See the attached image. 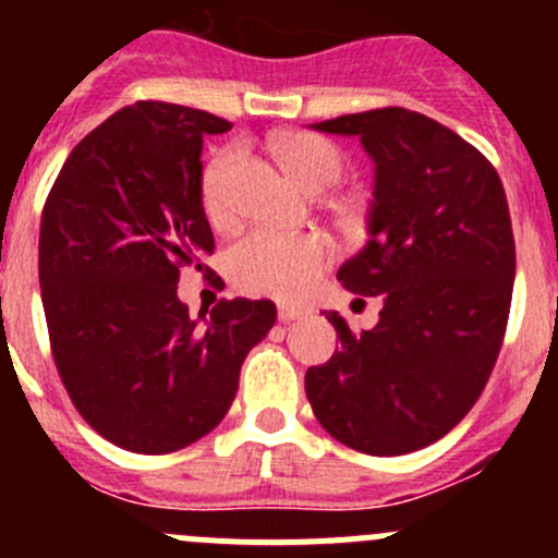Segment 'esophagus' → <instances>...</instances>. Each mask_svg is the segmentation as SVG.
I'll return each instance as SVG.
<instances>
[{
	"instance_id": "34e87169",
	"label": "esophagus",
	"mask_w": 558,
	"mask_h": 558,
	"mask_svg": "<svg viewBox=\"0 0 558 558\" xmlns=\"http://www.w3.org/2000/svg\"><path fill=\"white\" fill-rule=\"evenodd\" d=\"M302 315H307L305 307L289 305V302H280V305H278V318L283 320V324H291V320L302 318Z\"/></svg>"
}]
</instances>
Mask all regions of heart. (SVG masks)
I'll return each mask as SVG.
<instances>
[{
  "instance_id": "1",
  "label": "heart",
  "mask_w": 558,
  "mask_h": 558,
  "mask_svg": "<svg viewBox=\"0 0 558 558\" xmlns=\"http://www.w3.org/2000/svg\"><path fill=\"white\" fill-rule=\"evenodd\" d=\"M283 170L305 191L331 189L342 174V154L335 143L318 134H283L272 143ZM232 156L221 154L207 165L202 178V202L210 218L227 213V172ZM331 262V245L320 234L247 232L229 247L227 267L240 289L253 294L300 296Z\"/></svg>"
}]
</instances>
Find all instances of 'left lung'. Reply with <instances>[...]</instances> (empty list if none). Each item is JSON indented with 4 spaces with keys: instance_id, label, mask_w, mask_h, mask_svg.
<instances>
[{
    "instance_id": "obj_1",
    "label": "left lung",
    "mask_w": 558,
    "mask_h": 558,
    "mask_svg": "<svg viewBox=\"0 0 558 558\" xmlns=\"http://www.w3.org/2000/svg\"><path fill=\"white\" fill-rule=\"evenodd\" d=\"M311 126L359 137L375 165L367 243L337 280L384 311L362 335L326 315L340 351L307 369V399L353 451H418L470 413L502 348L515 280L508 196L481 150L421 112L380 107Z\"/></svg>"
}]
</instances>
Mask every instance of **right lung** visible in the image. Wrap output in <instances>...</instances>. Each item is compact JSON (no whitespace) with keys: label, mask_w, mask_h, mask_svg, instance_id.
I'll return each instance as SVG.
<instances>
[{"label":"right lung","mask_w":558,"mask_h":558,"mask_svg":"<svg viewBox=\"0 0 558 558\" xmlns=\"http://www.w3.org/2000/svg\"><path fill=\"white\" fill-rule=\"evenodd\" d=\"M232 123L170 102L118 110L75 145L39 223V289L61 384L112 446L170 453L221 424L269 300L191 318L180 269H202V137Z\"/></svg>","instance_id":"right-lung-1"}]
</instances>
